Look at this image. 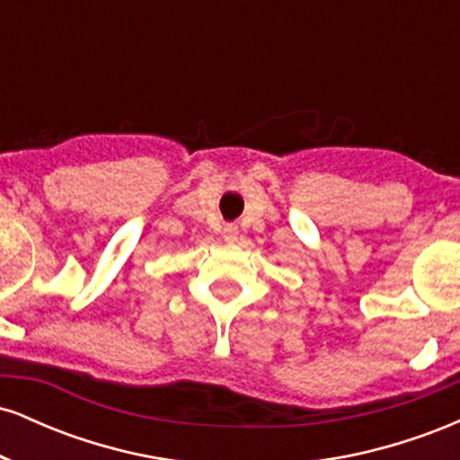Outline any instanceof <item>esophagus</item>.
<instances>
[{
  "label": "esophagus",
  "instance_id": "34e87169",
  "mask_svg": "<svg viewBox=\"0 0 460 460\" xmlns=\"http://www.w3.org/2000/svg\"><path fill=\"white\" fill-rule=\"evenodd\" d=\"M223 234H225V240L226 242H235L237 235H240V231H237L235 225H226L225 229H223Z\"/></svg>",
  "mask_w": 460,
  "mask_h": 460
}]
</instances>
